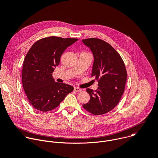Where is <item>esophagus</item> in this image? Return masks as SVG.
Segmentation results:
<instances>
[{
	"label": "esophagus",
	"instance_id": "esophagus-1",
	"mask_svg": "<svg viewBox=\"0 0 158 158\" xmlns=\"http://www.w3.org/2000/svg\"><path fill=\"white\" fill-rule=\"evenodd\" d=\"M81 91H82V90L80 88H79V87H75L74 88V91H75V92H81Z\"/></svg>",
	"mask_w": 158,
	"mask_h": 158
}]
</instances>
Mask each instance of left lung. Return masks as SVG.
Returning a JSON list of instances; mask_svg holds the SVG:
<instances>
[{
  "label": "left lung",
  "mask_w": 158,
  "mask_h": 158,
  "mask_svg": "<svg viewBox=\"0 0 158 158\" xmlns=\"http://www.w3.org/2000/svg\"><path fill=\"white\" fill-rule=\"evenodd\" d=\"M82 42L93 54L91 77L98 81L96 91L86 89L90 100L82 106L94 115L104 114L117 106L124 93L127 76L125 64L119 54L104 40L89 38Z\"/></svg>",
  "instance_id": "1"
}]
</instances>
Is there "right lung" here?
I'll return each mask as SVG.
<instances>
[{"mask_svg": "<svg viewBox=\"0 0 158 158\" xmlns=\"http://www.w3.org/2000/svg\"><path fill=\"white\" fill-rule=\"evenodd\" d=\"M75 38L51 36L36 41L27 53L22 67V85L31 105L48 112L56 108L74 87L54 81L52 73L64 51Z\"/></svg>", "mask_w": 158, "mask_h": 158, "instance_id": "1", "label": "right lung"}]
</instances>
